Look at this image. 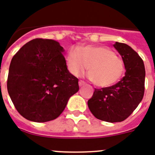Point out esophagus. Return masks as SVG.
I'll return each instance as SVG.
<instances>
[{"label": "esophagus", "instance_id": "34e87169", "mask_svg": "<svg viewBox=\"0 0 155 155\" xmlns=\"http://www.w3.org/2000/svg\"><path fill=\"white\" fill-rule=\"evenodd\" d=\"M84 84H85L84 81H83V80H80V81H79V85H80V87H82V86H84Z\"/></svg>", "mask_w": 155, "mask_h": 155}]
</instances>
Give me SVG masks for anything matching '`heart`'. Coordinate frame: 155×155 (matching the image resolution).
Masks as SVG:
<instances>
[{
	"label": "heart",
	"instance_id": "1",
	"mask_svg": "<svg viewBox=\"0 0 155 155\" xmlns=\"http://www.w3.org/2000/svg\"><path fill=\"white\" fill-rule=\"evenodd\" d=\"M68 70L73 75L80 76L87 70L94 84L108 87L122 77L125 63L108 47H87L71 50L67 58Z\"/></svg>",
	"mask_w": 155,
	"mask_h": 155
}]
</instances>
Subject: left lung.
<instances>
[{
    "label": "left lung",
    "instance_id": "obj_1",
    "mask_svg": "<svg viewBox=\"0 0 155 155\" xmlns=\"http://www.w3.org/2000/svg\"><path fill=\"white\" fill-rule=\"evenodd\" d=\"M125 63V76L110 87L95 89L87 105L99 120L107 122L125 120L142 101L145 91L146 71L143 60L125 43L113 45Z\"/></svg>",
    "mask_w": 155,
    "mask_h": 155
}]
</instances>
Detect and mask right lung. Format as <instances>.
<instances>
[{
	"label": "right lung",
	"instance_id": "add662e5",
	"mask_svg": "<svg viewBox=\"0 0 155 155\" xmlns=\"http://www.w3.org/2000/svg\"><path fill=\"white\" fill-rule=\"evenodd\" d=\"M63 52L54 40L35 38L12 58L7 89L16 109L25 119L35 122L56 119L79 91V80L68 70Z\"/></svg>",
	"mask_w": 155,
	"mask_h": 155
}]
</instances>
